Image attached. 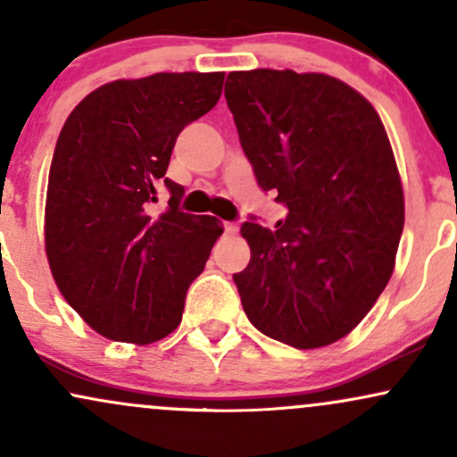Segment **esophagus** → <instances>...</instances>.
I'll use <instances>...</instances> for the list:
<instances>
[{
    "label": "esophagus",
    "mask_w": 457,
    "mask_h": 457,
    "mask_svg": "<svg viewBox=\"0 0 457 457\" xmlns=\"http://www.w3.org/2000/svg\"><path fill=\"white\" fill-rule=\"evenodd\" d=\"M223 228H225V234H236V232H238V225L232 223V221H228V223H225Z\"/></svg>",
    "instance_id": "34e87169"
}]
</instances>
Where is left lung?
<instances>
[{
  "label": "left lung",
  "instance_id": "8db88e82",
  "mask_svg": "<svg viewBox=\"0 0 457 457\" xmlns=\"http://www.w3.org/2000/svg\"><path fill=\"white\" fill-rule=\"evenodd\" d=\"M240 145L262 191L287 208L277 229L251 217L236 272L260 333L298 350L345 337L391 279L403 193L380 115L339 79L238 71L225 81Z\"/></svg>",
  "mask_w": 457,
  "mask_h": 457
}]
</instances>
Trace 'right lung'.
<instances>
[{"label":"right lung","instance_id":"right-lung-1","mask_svg":"<svg viewBox=\"0 0 457 457\" xmlns=\"http://www.w3.org/2000/svg\"><path fill=\"white\" fill-rule=\"evenodd\" d=\"M225 72H156L87 94L57 137L45 208L51 272L103 337L152 344L176 330L221 221L178 208L185 187L165 178L187 124L217 104ZM170 191L168 211L151 204Z\"/></svg>","mask_w":457,"mask_h":457}]
</instances>
